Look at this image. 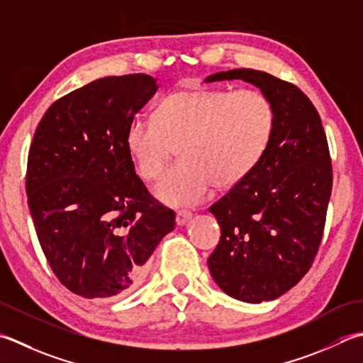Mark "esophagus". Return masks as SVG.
Here are the masks:
<instances>
[{
	"instance_id": "1",
	"label": "esophagus",
	"mask_w": 363,
	"mask_h": 363,
	"mask_svg": "<svg viewBox=\"0 0 363 363\" xmlns=\"http://www.w3.org/2000/svg\"><path fill=\"white\" fill-rule=\"evenodd\" d=\"M190 218H191V212H189V211H177L176 212V223L179 226L186 225Z\"/></svg>"
}]
</instances>
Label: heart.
<instances>
[{
	"label": "heart",
	"instance_id": "obj_1",
	"mask_svg": "<svg viewBox=\"0 0 363 363\" xmlns=\"http://www.w3.org/2000/svg\"><path fill=\"white\" fill-rule=\"evenodd\" d=\"M274 125V105L261 91H177L157 105L154 119H130L125 147L140 176L152 181L176 146L181 160L154 191L165 204L189 206L203 201L212 184L230 189L244 181L264 155Z\"/></svg>",
	"mask_w": 363,
	"mask_h": 363
}]
</instances>
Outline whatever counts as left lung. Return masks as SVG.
I'll list each match as a JSON object with an SVG mask.
<instances>
[{"label": "left lung", "instance_id": "8db88e82", "mask_svg": "<svg viewBox=\"0 0 363 363\" xmlns=\"http://www.w3.org/2000/svg\"><path fill=\"white\" fill-rule=\"evenodd\" d=\"M225 80L259 88L275 125L253 172L209 208L222 236L208 266L225 294L261 303L297 285L316 257L332 191L329 146L316 108L294 84L253 69L212 74L204 83Z\"/></svg>", "mask_w": 363, "mask_h": 363}]
</instances>
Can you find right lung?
<instances>
[{"label":"right lung","instance_id":"add662e5","mask_svg":"<svg viewBox=\"0 0 363 363\" xmlns=\"http://www.w3.org/2000/svg\"><path fill=\"white\" fill-rule=\"evenodd\" d=\"M157 89L145 74L99 78L56 101L35 129L26 173L34 228L55 275L86 299L130 293L174 230V212L149 195L125 147L127 125Z\"/></svg>","mask_w":363,"mask_h":363}]
</instances>
